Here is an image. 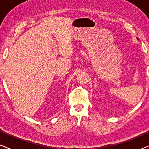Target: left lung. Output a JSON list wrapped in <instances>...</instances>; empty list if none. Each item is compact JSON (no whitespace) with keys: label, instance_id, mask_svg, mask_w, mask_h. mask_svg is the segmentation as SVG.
<instances>
[{"label":"left lung","instance_id":"1","mask_svg":"<svg viewBox=\"0 0 149 149\" xmlns=\"http://www.w3.org/2000/svg\"><path fill=\"white\" fill-rule=\"evenodd\" d=\"M137 40H139V38H137Z\"/></svg>","mask_w":149,"mask_h":149}]
</instances>
